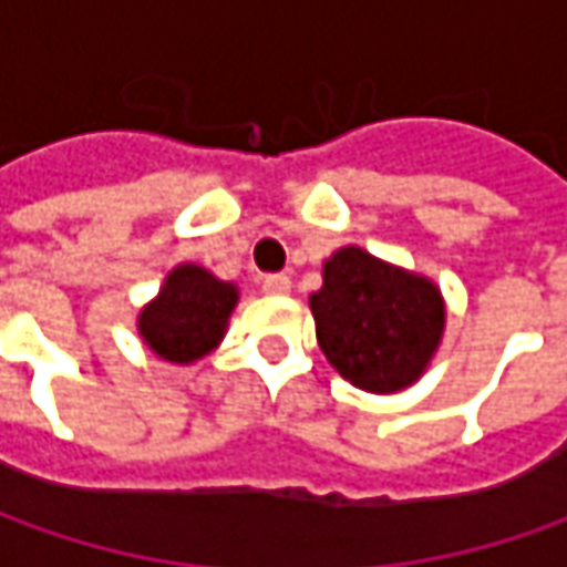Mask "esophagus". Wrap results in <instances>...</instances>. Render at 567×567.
Listing matches in <instances>:
<instances>
[{"instance_id": "1", "label": "esophagus", "mask_w": 567, "mask_h": 567, "mask_svg": "<svg viewBox=\"0 0 567 567\" xmlns=\"http://www.w3.org/2000/svg\"><path fill=\"white\" fill-rule=\"evenodd\" d=\"M261 290L268 296H287L290 293V277L287 274H268V277H261Z\"/></svg>"}]
</instances>
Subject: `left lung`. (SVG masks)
<instances>
[{"label": "left lung", "instance_id": "8db88e82", "mask_svg": "<svg viewBox=\"0 0 567 567\" xmlns=\"http://www.w3.org/2000/svg\"><path fill=\"white\" fill-rule=\"evenodd\" d=\"M321 277L309 306L328 362L372 394L410 388L442 343L445 299L439 287L360 246L334 251Z\"/></svg>", "mask_w": 567, "mask_h": 567}]
</instances>
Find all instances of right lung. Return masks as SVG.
<instances>
[{
	"label": "right lung",
	"mask_w": 567,
	"mask_h": 567,
	"mask_svg": "<svg viewBox=\"0 0 567 567\" xmlns=\"http://www.w3.org/2000/svg\"><path fill=\"white\" fill-rule=\"evenodd\" d=\"M239 290L202 265H179L166 274L161 293L138 316V334L166 362L207 357L227 331Z\"/></svg>",
	"instance_id": "right-lung-1"
}]
</instances>
